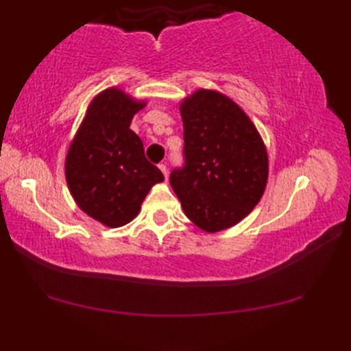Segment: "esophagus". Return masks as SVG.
<instances>
[{
  "label": "esophagus",
  "instance_id": "esophagus-1",
  "mask_svg": "<svg viewBox=\"0 0 351 351\" xmlns=\"http://www.w3.org/2000/svg\"><path fill=\"white\" fill-rule=\"evenodd\" d=\"M158 169L162 171V175H164V178H166L167 180V175H169V170H167V167H166V164H158Z\"/></svg>",
  "mask_w": 351,
  "mask_h": 351
}]
</instances>
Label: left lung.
I'll return each mask as SVG.
<instances>
[{
	"label": "left lung",
	"mask_w": 351,
	"mask_h": 351,
	"mask_svg": "<svg viewBox=\"0 0 351 351\" xmlns=\"http://www.w3.org/2000/svg\"><path fill=\"white\" fill-rule=\"evenodd\" d=\"M184 167L170 185L185 215L205 232L241 221L264 195L268 155L256 126L226 95L199 88L180 106Z\"/></svg>",
	"instance_id": "left-lung-1"
}]
</instances>
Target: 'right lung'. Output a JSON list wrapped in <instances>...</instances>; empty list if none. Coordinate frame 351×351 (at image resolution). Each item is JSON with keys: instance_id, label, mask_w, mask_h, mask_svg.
<instances>
[{"instance_id": "add662e5", "label": "right lung", "mask_w": 351, "mask_h": 351, "mask_svg": "<svg viewBox=\"0 0 351 351\" xmlns=\"http://www.w3.org/2000/svg\"><path fill=\"white\" fill-rule=\"evenodd\" d=\"M146 106L117 87L95 96L69 146L66 182L77 205L104 226L121 228L140 211L146 195L164 181L145 156L130 125Z\"/></svg>"}]
</instances>
